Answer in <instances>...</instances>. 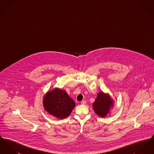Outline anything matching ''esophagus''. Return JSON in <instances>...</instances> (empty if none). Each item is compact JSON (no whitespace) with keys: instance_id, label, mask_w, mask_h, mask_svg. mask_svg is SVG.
I'll return each mask as SVG.
<instances>
[{"instance_id":"34e87169","label":"esophagus","mask_w":154,"mask_h":154,"mask_svg":"<svg viewBox=\"0 0 154 154\" xmlns=\"http://www.w3.org/2000/svg\"><path fill=\"white\" fill-rule=\"evenodd\" d=\"M81 104H84H84H86V101H85V100H82V101H81Z\"/></svg>"}]
</instances>
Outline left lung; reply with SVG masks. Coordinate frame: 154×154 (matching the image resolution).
<instances>
[{"mask_svg":"<svg viewBox=\"0 0 154 154\" xmlns=\"http://www.w3.org/2000/svg\"><path fill=\"white\" fill-rule=\"evenodd\" d=\"M113 103L114 101L109 94L100 92L93 103V109L99 117H105L113 107Z\"/></svg>","mask_w":154,"mask_h":154,"instance_id":"1","label":"left lung"}]
</instances>
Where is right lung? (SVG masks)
I'll use <instances>...</instances> for the list:
<instances>
[{
    "label": "right lung",
    "instance_id": "right-lung-1",
    "mask_svg": "<svg viewBox=\"0 0 154 154\" xmlns=\"http://www.w3.org/2000/svg\"><path fill=\"white\" fill-rule=\"evenodd\" d=\"M44 109L59 119L67 117L75 107V103L65 91L55 88L48 92L43 98Z\"/></svg>",
    "mask_w": 154,
    "mask_h": 154
}]
</instances>
